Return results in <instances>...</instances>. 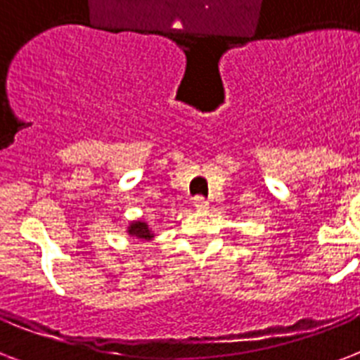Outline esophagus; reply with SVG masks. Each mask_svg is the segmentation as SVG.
<instances>
[{
	"label": "esophagus",
	"mask_w": 360,
	"mask_h": 360,
	"mask_svg": "<svg viewBox=\"0 0 360 360\" xmlns=\"http://www.w3.org/2000/svg\"><path fill=\"white\" fill-rule=\"evenodd\" d=\"M194 209H196V211H207V209H209V202H207V200H205V198H202V196L194 198Z\"/></svg>",
	"instance_id": "34e87169"
}]
</instances>
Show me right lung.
<instances>
[{"mask_svg": "<svg viewBox=\"0 0 360 360\" xmlns=\"http://www.w3.org/2000/svg\"><path fill=\"white\" fill-rule=\"evenodd\" d=\"M124 231H127V236L134 237V239H140V240L155 239V231H153L151 228H149V224L143 222V220H130Z\"/></svg>", "mask_w": 360, "mask_h": 360, "instance_id": "right-lung-1", "label": "right lung"}]
</instances>
